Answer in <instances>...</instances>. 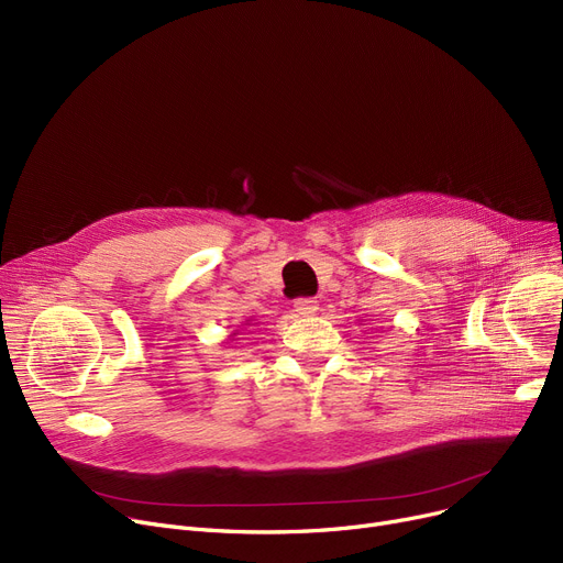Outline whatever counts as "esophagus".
I'll use <instances>...</instances> for the list:
<instances>
[{
	"instance_id": "34e87169",
	"label": "esophagus",
	"mask_w": 563,
	"mask_h": 563,
	"mask_svg": "<svg viewBox=\"0 0 563 563\" xmlns=\"http://www.w3.org/2000/svg\"><path fill=\"white\" fill-rule=\"evenodd\" d=\"M294 310L299 314H314L319 310V303L314 299H297L294 301Z\"/></svg>"
}]
</instances>
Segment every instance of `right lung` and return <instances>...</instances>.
I'll return each mask as SVG.
<instances>
[{"label": "right lung", "instance_id": "right-lung-1", "mask_svg": "<svg viewBox=\"0 0 563 563\" xmlns=\"http://www.w3.org/2000/svg\"><path fill=\"white\" fill-rule=\"evenodd\" d=\"M246 327H249V323H246ZM232 335H236V333H232Z\"/></svg>", "mask_w": 563, "mask_h": 563}]
</instances>
